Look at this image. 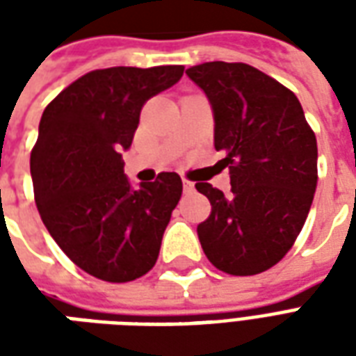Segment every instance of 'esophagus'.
I'll return each instance as SVG.
<instances>
[{
	"label": "esophagus",
	"instance_id": "34e87169",
	"mask_svg": "<svg viewBox=\"0 0 356 356\" xmlns=\"http://www.w3.org/2000/svg\"><path fill=\"white\" fill-rule=\"evenodd\" d=\"M183 191H185L186 194L193 193V191H194V183H193V181H188V179H183Z\"/></svg>",
	"mask_w": 356,
	"mask_h": 356
}]
</instances>
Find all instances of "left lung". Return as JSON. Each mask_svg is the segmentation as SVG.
Instances as JSON below:
<instances>
[{
  "mask_svg": "<svg viewBox=\"0 0 356 356\" xmlns=\"http://www.w3.org/2000/svg\"><path fill=\"white\" fill-rule=\"evenodd\" d=\"M186 74L211 102L213 145L231 173V194L196 183L211 204L198 225L202 250L227 275H259L305 225L318 181L316 137L298 97L254 66L213 60Z\"/></svg>",
  "mask_w": 356,
  "mask_h": 356,
  "instance_id": "obj_1",
  "label": "left lung"
}]
</instances>
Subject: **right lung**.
Returning a JSON list of instances; mask_svg holds the SVG:
<instances>
[{"label": "right lung", "mask_w": 356, "mask_h": 356, "mask_svg": "<svg viewBox=\"0 0 356 356\" xmlns=\"http://www.w3.org/2000/svg\"><path fill=\"white\" fill-rule=\"evenodd\" d=\"M185 66H114L72 81L47 104L30 154L43 225L88 275L131 282L154 267L183 181L162 171L131 188L122 150L145 102L177 83Z\"/></svg>", "instance_id": "1"}]
</instances>
